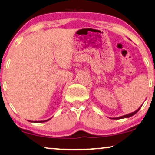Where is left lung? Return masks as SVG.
<instances>
[{"label":"left lung","instance_id":"left-lung-1","mask_svg":"<svg viewBox=\"0 0 155 155\" xmlns=\"http://www.w3.org/2000/svg\"><path fill=\"white\" fill-rule=\"evenodd\" d=\"M142 104L141 106H140V107L139 108H138L137 110H136V111H134V112H131V113L124 114V115H123V116H120V117H118L111 118V119H113V120H119V119H123V118H129V117H132V116H133L134 114H135L137 113V112L139 111V110H140V108L142 107Z\"/></svg>","mask_w":155,"mask_h":155}]
</instances>
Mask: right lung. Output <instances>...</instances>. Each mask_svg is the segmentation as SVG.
Returning a JSON list of instances; mask_svg holds the SVG:
<instances>
[{
    "label": "right lung",
    "mask_w": 155,
    "mask_h": 155,
    "mask_svg": "<svg viewBox=\"0 0 155 155\" xmlns=\"http://www.w3.org/2000/svg\"><path fill=\"white\" fill-rule=\"evenodd\" d=\"M52 118V117H51ZM51 118H50V119H48L46 120H43V121H30V122H36V123H41V122H47L48 120H50L51 119Z\"/></svg>",
    "instance_id": "1"
}]
</instances>
